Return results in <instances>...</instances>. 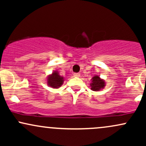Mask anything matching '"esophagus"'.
<instances>
[{"label": "esophagus", "mask_w": 146, "mask_h": 146, "mask_svg": "<svg viewBox=\"0 0 146 146\" xmlns=\"http://www.w3.org/2000/svg\"><path fill=\"white\" fill-rule=\"evenodd\" d=\"M73 76L76 77V78H78V77H80V73H73Z\"/></svg>", "instance_id": "34e87169"}]
</instances>
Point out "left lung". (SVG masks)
<instances>
[{
	"instance_id": "obj_1",
	"label": "left lung",
	"mask_w": 146,
	"mask_h": 146,
	"mask_svg": "<svg viewBox=\"0 0 146 146\" xmlns=\"http://www.w3.org/2000/svg\"><path fill=\"white\" fill-rule=\"evenodd\" d=\"M90 85V89L94 91H98L103 89L106 86V82L103 79L100 78V77L98 75H95L91 79V83Z\"/></svg>"
}]
</instances>
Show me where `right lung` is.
I'll return each mask as SVG.
<instances>
[{"label":"right lung","instance_id":"add662e5","mask_svg":"<svg viewBox=\"0 0 146 146\" xmlns=\"http://www.w3.org/2000/svg\"><path fill=\"white\" fill-rule=\"evenodd\" d=\"M46 80H47L46 82L48 86L53 88H58L62 85L64 80L62 76L60 75L58 71H54L52 73V74L48 75Z\"/></svg>","mask_w":146,"mask_h":146}]
</instances>
